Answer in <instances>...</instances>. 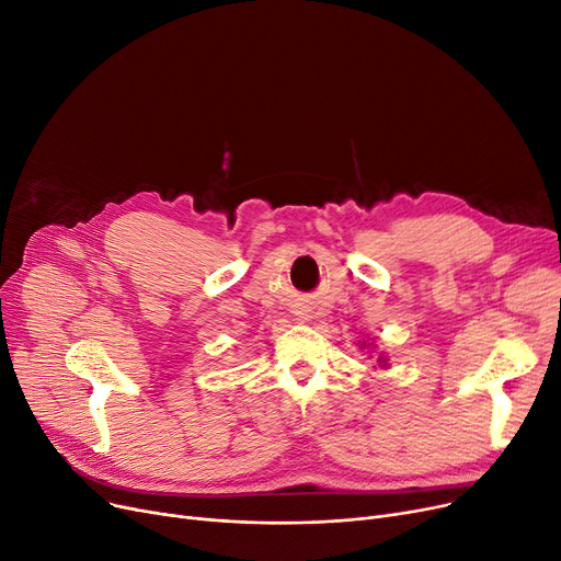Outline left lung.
Here are the masks:
<instances>
[{
  "mask_svg": "<svg viewBox=\"0 0 561 561\" xmlns=\"http://www.w3.org/2000/svg\"><path fill=\"white\" fill-rule=\"evenodd\" d=\"M380 362H382V359H380Z\"/></svg>",
  "mask_w": 561,
  "mask_h": 561,
  "instance_id": "obj_1",
  "label": "left lung"
}]
</instances>
